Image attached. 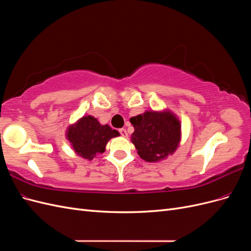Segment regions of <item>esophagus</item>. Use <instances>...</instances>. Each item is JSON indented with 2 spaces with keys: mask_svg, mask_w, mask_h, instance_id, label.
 I'll use <instances>...</instances> for the list:
<instances>
[{
  "mask_svg": "<svg viewBox=\"0 0 251 251\" xmlns=\"http://www.w3.org/2000/svg\"><path fill=\"white\" fill-rule=\"evenodd\" d=\"M119 133H120V135L123 136V137H127V133H126V128H120L119 130Z\"/></svg>",
  "mask_w": 251,
  "mask_h": 251,
  "instance_id": "34e87169",
  "label": "esophagus"
}]
</instances>
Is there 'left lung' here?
<instances>
[{
  "label": "left lung",
  "instance_id": "8db88e82",
  "mask_svg": "<svg viewBox=\"0 0 251 251\" xmlns=\"http://www.w3.org/2000/svg\"><path fill=\"white\" fill-rule=\"evenodd\" d=\"M130 121L135 128L131 140L143 160L156 162L177 149L181 126L170 111L146 112Z\"/></svg>",
  "mask_w": 251,
  "mask_h": 251
}]
</instances>
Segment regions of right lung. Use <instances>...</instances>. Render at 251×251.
Segmentation results:
<instances>
[{
	"mask_svg": "<svg viewBox=\"0 0 251 251\" xmlns=\"http://www.w3.org/2000/svg\"><path fill=\"white\" fill-rule=\"evenodd\" d=\"M119 136L116 130L108 126H101L93 116H85L67 131V139L72 144L73 150L82 158L92 160L97 155L103 153L107 142Z\"/></svg>",
	"mask_w": 251,
	"mask_h": 251,
	"instance_id": "add662e5",
	"label": "right lung"
}]
</instances>
